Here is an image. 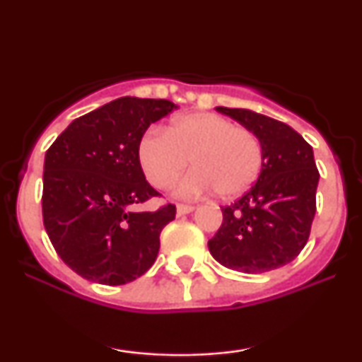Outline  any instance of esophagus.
<instances>
[{
    "label": "esophagus",
    "instance_id": "1",
    "mask_svg": "<svg viewBox=\"0 0 362 362\" xmlns=\"http://www.w3.org/2000/svg\"><path fill=\"white\" fill-rule=\"evenodd\" d=\"M195 209V206H190V204H177V214L178 216H185L189 213H192Z\"/></svg>",
    "mask_w": 362,
    "mask_h": 362
}]
</instances>
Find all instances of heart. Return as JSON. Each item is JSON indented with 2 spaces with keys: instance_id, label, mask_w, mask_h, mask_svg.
Wrapping results in <instances>:
<instances>
[{
  "instance_id": "heart-1",
  "label": "heart",
  "mask_w": 362,
  "mask_h": 362,
  "mask_svg": "<svg viewBox=\"0 0 362 362\" xmlns=\"http://www.w3.org/2000/svg\"><path fill=\"white\" fill-rule=\"evenodd\" d=\"M139 165L149 184L167 189L195 165L177 187V194L195 197L218 190L236 197L252 187L262 168V146L247 127L233 126L216 114L182 115L163 131H148L138 144Z\"/></svg>"
}]
</instances>
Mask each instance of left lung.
<instances>
[{
  "mask_svg": "<svg viewBox=\"0 0 362 362\" xmlns=\"http://www.w3.org/2000/svg\"><path fill=\"white\" fill-rule=\"evenodd\" d=\"M216 110L250 129L260 141L255 185L223 206V224L207 242L211 255L231 271L264 274L296 259L317 213L318 168L313 148L288 124L247 109Z\"/></svg>",
  "mask_w": 362,
  "mask_h": 362,
  "instance_id": "8db88e82",
  "label": "left lung"
}]
</instances>
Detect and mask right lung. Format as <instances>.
<instances>
[{
	"label": "right lung",
	"instance_id": "add662e5",
	"mask_svg": "<svg viewBox=\"0 0 362 362\" xmlns=\"http://www.w3.org/2000/svg\"><path fill=\"white\" fill-rule=\"evenodd\" d=\"M175 103L122 97L74 119L45 153L42 218L54 250L85 279L120 286L155 264L160 233L177 207L138 213L160 194L139 165L138 144Z\"/></svg>",
	"mask_w": 362,
	"mask_h": 362
}]
</instances>
